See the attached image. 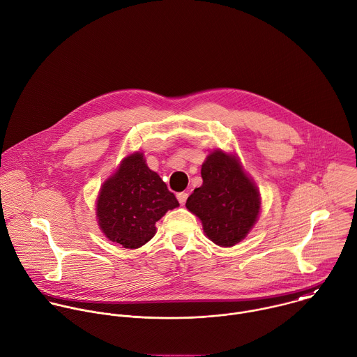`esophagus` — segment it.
I'll use <instances>...</instances> for the list:
<instances>
[{"label": "esophagus", "mask_w": 357, "mask_h": 357, "mask_svg": "<svg viewBox=\"0 0 357 357\" xmlns=\"http://www.w3.org/2000/svg\"><path fill=\"white\" fill-rule=\"evenodd\" d=\"M188 196H189V195H188L186 192H181V193H178V195H176V197H178V202H179L182 206L186 203V200H188Z\"/></svg>", "instance_id": "obj_1"}]
</instances>
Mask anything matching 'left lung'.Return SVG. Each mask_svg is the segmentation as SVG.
<instances>
[{
  "label": "left lung",
  "mask_w": 357,
  "mask_h": 357,
  "mask_svg": "<svg viewBox=\"0 0 357 357\" xmlns=\"http://www.w3.org/2000/svg\"><path fill=\"white\" fill-rule=\"evenodd\" d=\"M203 185L186 200L207 238L231 248L246 238L260 213V193L235 155L211 153L202 165Z\"/></svg>",
  "instance_id": "1"
}]
</instances>
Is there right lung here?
Returning a JSON list of instances; mask_svg holds the SVG:
<instances>
[{"instance_id":"obj_1","label":"right lung","mask_w":357,"mask_h":357,"mask_svg":"<svg viewBox=\"0 0 357 357\" xmlns=\"http://www.w3.org/2000/svg\"><path fill=\"white\" fill-rule=\"evenodd\" d=\"M179 203L142 153L125 157L97 199L102 234L125 249H137L155 235V222Z\"/></svg>"}]
</instances>
